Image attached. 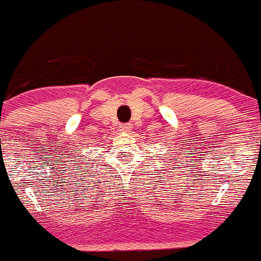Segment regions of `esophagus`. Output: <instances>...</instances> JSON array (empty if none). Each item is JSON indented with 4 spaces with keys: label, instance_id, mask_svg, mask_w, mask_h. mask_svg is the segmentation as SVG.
Instances as JSON below:
<instances>
[{
    "label": "esophagus",
    "instance_id": "esophagus-1",
    "mask_svg": "<svg viewBox=\"0 0 261 261\" xmlns=\"http://www.w3.org/2000/svg\"><path fill=\"white\" fill-rule=\"evenodd\" d=\"M119 128L120 130H122V132H129V130L132 129V124H129V122H126V124H121Z\"/></svg>",
    "mask_w": 261,
    "mask_h": 261
}]
</instances>
